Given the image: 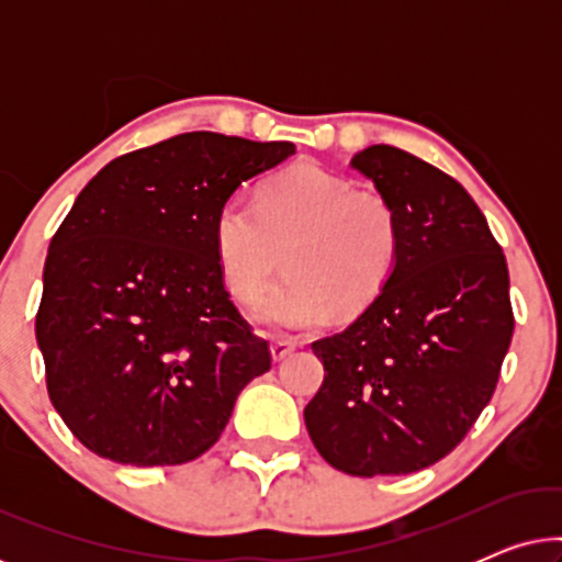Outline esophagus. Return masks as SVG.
I'll list each match as a JSON object with an SVG mask.
<instances>
[{
  "mask_svg": "<svg viewBox=\"0 0 562 562\" xmlns=\"http://www.w3.org/2000/svg\"><path fill=\"white\" fill-rule=\"evenodd\" d=\"M294 348H296V345L291 340H273L271 342V356H273V360H283L286 356H291V352H294Z\"/></svg>",
  "mask_w": 562,
  "mask_h": 562,
  "instance_id": "obj_1",
  "label": "esophagus"
}]
</instances>
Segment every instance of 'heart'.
Wrapping results in <instances>:
<instances>
[{"instance_id":"heart-1","label":"heart","mask_w":562,"mask_h":562,"mask_svg":"<svg viewBox=\"0 0 562 562\" xmlns=\"http://www.w3.org/2000/svg\"><path fill=\"white\" fill-rule=\"evenodd\" d=\"M214 256L225 286L250 304L279 273L289 276L252 310L260 325L302 333L340 310L358 317L389 286L402 256L394 202L317 164L276 173L256 204L227 199L214 214Z\"/></svg>"}]
</instances>
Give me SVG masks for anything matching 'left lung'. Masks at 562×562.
Instances as JSON below:
<instances>
[{"instance_id": "left-lung-1", "label": "left lung", "mask_w": 562, "mask_h": 562, "mask_svg": "<svg viewBox=\"0 0 562 562\" xmlns=\"http://www.w3.org/2000/svg\"><path fill=\"white\" fill-rule=\"evenodd\" d=\"M350 166L394 202L402 256L371 310L312 342L325 381L304 422L337 471L404 475L456 450L494 396L514 333L509 268L452 176L394 145Z\"/></svg>"}]
</instances>
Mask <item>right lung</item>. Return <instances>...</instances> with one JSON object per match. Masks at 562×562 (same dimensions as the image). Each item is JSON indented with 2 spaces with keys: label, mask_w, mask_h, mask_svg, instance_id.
<instances>
[{
  "label": "right lung",
  "mask_w": 562,
  "mask_h": 562,
  "mask_svg": "<svg viewBox=\"0 0 562 562\" xmlns=\"http://www.w3.org/2000/svg\"><path fill=\"white\" fill-rule=\"evenodd\" d=\"M294 143L183 133L114 158L58 233L35 317L48 396L76 440L122 465H181L220 440L271 368L214 256V214Z\"/></svg>",
  "instance_id": "right-lung-1"
}]
</instances>
